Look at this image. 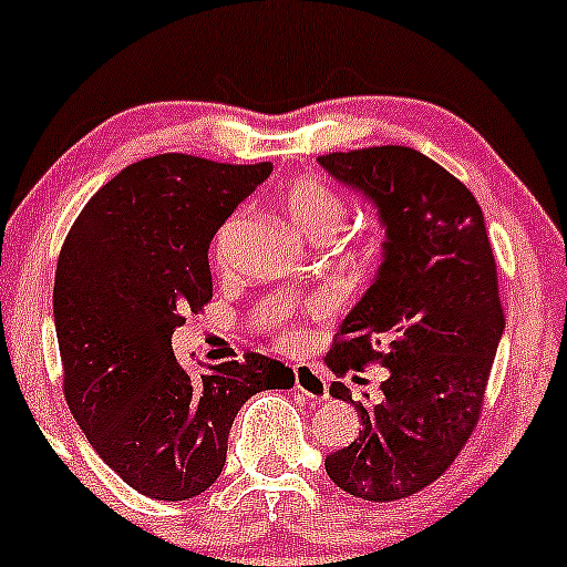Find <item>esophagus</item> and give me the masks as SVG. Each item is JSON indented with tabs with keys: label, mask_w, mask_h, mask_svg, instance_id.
Wrapping results in <instances>:
<instances>
[{
	"label": "esophagus",
	"mask_w": 567,
	"mask_h": 567,
	"mask_svg": "<svg viewBox=\"0 0 567 567\" xmlns=\"http://www.w3.org/2000/svg\"><path fill=\"white\" fill-rule=\"evenodd\" d=\"M295 390L306 393L308 399L324 401L330 395V388H327L324 373L317 369V365H295Z\"/></svg>",
	"instance_id": "esophagus-1"
}]
</instances>
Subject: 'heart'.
<instances>
[{"mask_svg": "<svg viewBox=\"0 0 567 567\" xmlns=\"http://www.w3.org/2000/svg\"><path fill=\"white\" fill-rule=\"evenodd\" d=\"M284 215L291 220L300 235H306L308 240H330L338 231L343 229L349 218V209L343 204V198L330 188V185L319 183V179L302 177L295 179L281 196ZM237 229H240V215H231L224 226L215 235V259L224 261L229 254V245L235 240ZM286 341L300 343L297 332H286Z\"/></svg>", "mask_w": 567, "mask_h": 567, "instance_id": "b5f03b06", "label": "heart"}]
</instances>
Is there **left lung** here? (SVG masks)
Wrapping results in <instances>:
<instances>
[{"instance_id":"1","label":"left lung","mask_w":567,"mask_h":567,"mask_svg":"<svg viewBox=\"0 0 567 567\" xmlns=\"http://www.w3.org/2000/svg\"><path fill=\"white\" fill-rule=\"evenodd\" d=\"M319 166L371 202L384 229L382 265L324 363L388 369L379 404L354 406L358 440L324 470L360 499H404L453 464L481 414L505 330L486 220L464 183L412 147L332 153ZM330 393L352 401L341 382Z\"/></svg>"}]
</instances>
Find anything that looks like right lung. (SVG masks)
<instances>
[{
  "mask_svg": "<svg viewBox=\"0 0 567 567\" xmlns=\"http://www.w3.org/2000/svg\"><path fill=\"white\" fill-rule=\"evenodd\" d=\"M270 172L144 157L86 202L62 245L54 327L68 406L97 456L150 499L207 492L245 401L295 384L291 369L256 352L190 377L172 349L174 327L213 297L215 231Z\"/></svg>",
  "mask_w": 567,
  "mask_h": 567,
  "instance_id": "add662e5",
  "label": "right lung"
}]
</instances>
